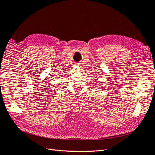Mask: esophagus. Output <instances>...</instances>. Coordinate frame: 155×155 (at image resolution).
Returning a JSON list of instances; mask_svg holds the SVG:
<instances>
[{"instance_id":"esophagus-1","label":"esophagus","mask_w":155,"mask_h":155,"mask_svg":"<svg viewBox=\"0 0 155 155\" xmlns=\"http://www.w3.org/2000/svg\"><path fill=\"white\" fill-rule=\"evenodd\" d=\"M79 63H75V66H76V67H79Z\"/></svg>"}]
</instances>
